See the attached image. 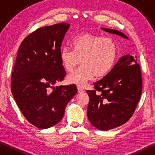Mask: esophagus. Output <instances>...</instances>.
Listing matches in <instances>:
<instances>
[{
    "mask_svg": "<svg viewBox=\"0 0 155 155\" xmlns=\"http://www.w3.org/2000/svg\"><path fill=\"white\" fill-rule=\"evenodd\" d=\"M77 89H78V93H83L85 91V90H84V88L83 87H81V86H77Z\"/></svg>",
    "mask_w": 155,
    "mask_h": 155,
    "instance_id": "34e87169",
    "label": "esophagus"
}]
</instances>
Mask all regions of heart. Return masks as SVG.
I'll list each match as a JSON object with an SVG mask.
<instances>
[{"label": "heart", "instance_id": "1", "mask_svg": "<svg viewBox=\"0 0 155 155\" xmlns=\"http://www.w3.org/2000/svg\"><path fill=\"white\" fill-rule=\"evenodd\" d=\"M73 51L65 47L60 52L64 69L71 72L82 62L83 66L68 77V81L79 86L94 77H103L113 69L117 57V46L111 38L83 33L71 41Z\"/></svg>", "mask_w": 155, "mask_h": 155}]
</instances>
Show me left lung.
I'll list each match as a JSON object with an SVG mask.
<instances>
[{"mask_svg": "<svg viewBox=\"0 0 155 155\" xmlns=\"http://www.w3.org/2000/svg\"><path fill=\"white\" fill-rule=\"evenodd\" d=\"M102 29L128 39L119 31ZM94 85V90H87L90 97L87 117L91 124L102 130L124 124L134 113L142 91V77L137 57H122L109 74Z\"/></svg>", "mask_w": 155, "mask_h": 155, "instance_id": "1", "label": "left lung"}]
</instances>
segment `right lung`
I'll return each mask as SVG.
<instances>
[{
	"mask_svg": "<svg viewBox=\"0 0 155 155\" xmlns=\"http://www.w3.org/2000/svg\"><path fill=\"white\" fill-rule=\"evenodd\" d=\"M70 25L39 28L21 43L12 74L13 96L25 117L39 128L61 121L65 108L77 93L74 84L54 87L65 77L60 60L62 41Z\"/></svg>",
	"mask_w": 155,
	"mask_h": 155,
	"instance_id": "add662e5",
	"label": "right lung"
}]
</instances>
